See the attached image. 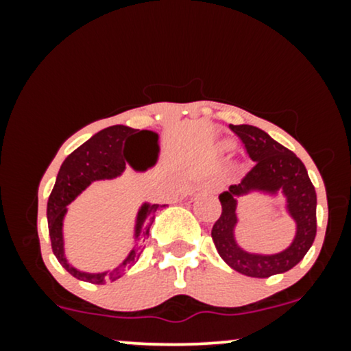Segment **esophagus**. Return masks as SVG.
I'll return each mask as SVG.
<instances>
[{
	"label": "esophagus",
	"instance_id": "1",
	"mask_svg": "<svg viewBox=\"0 0 351 351\" xmlns=\"http://www.w3.org/2000/svg\"><path fill=\"white\" fill-rule=\"evenodd\" d=\"M208 189H209V191H211V193H217V191H219V184H217V183H211V184H209V186H208Z\"/></svg>",
	"mask_w": 351,
	"mask_h": 351
}]
</instances>
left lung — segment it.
<instances>
[{
    "label": "left lung",
    "mask_w": 351,
    "mask_h": 351,
    "mask_svg": "<svg viewBox=\"0 0 351 351\" xmlns=\"http://www.w3.org/2000/svg\"><path fill=\"white\" fill-rule=\"evenodd\" d=\"M244 143L252 168L239 184H231L221 193L223 206L219 219L211 229L213 243L229 267L249 277L265 279L291 271L304 259L317 234V195L305 165L297 155L252 125H229ZM251 191L275 194L282 191L288 199V210L298 224L296 237L287 250L277 254H254L244 252L235 243V206L237 195Z\"/></svg>",
    "instance_id": "left-lung-1"
}]
</instances>
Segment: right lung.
<instances>
[{
    "mask_svg": "<svg viewBox=\"0 0 351 351\" xmlns=\"http://www.w3.org/2000/svg\"><path fill=\"white\" fill-rule=\"evenodd\" d=\"M135 135H148L156 142V134L148 130H142L136 134L135 128L125 127V125H114L100 130L92 138H88L86 143H82L77 150H74L64 160L60 165V170L56 178V184L52 188L49 199H47V226H49L51 245L52 252L58 257V261L66 269L71 276L75 279L90 282V284H106V282H114L123 276L130 265H134L138 261L140 254L143 252L145 237L150 232V224L155 217V213L162 209L165 204H148L145 203L140 208L136 215L135 224V239L136 244L134 245L130 254L125 257V261L115 269L108 272L88 274L82 272L79 269L72 267L67 263L66 254H64V236H62V223L64 216L67 213V204H71L80 193L86 189L92 181L97 180H112L120 176L125 170L127 163V142ZM125 143V150H123V143ZM134 168H136L130 162ZM138 170V168H136ZM145 170V168H142Z\"/></svg>",
    "mask_w": 351,
    "mask_h": 351,
    "instance_id": "add662e5",
    "label": "right lung"
}]
</instances>
